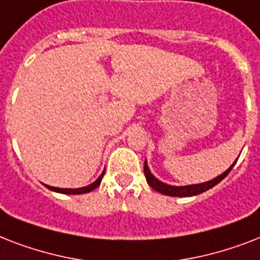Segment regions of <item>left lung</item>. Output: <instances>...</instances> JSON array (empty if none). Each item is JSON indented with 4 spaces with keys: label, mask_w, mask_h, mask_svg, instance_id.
I'll return each mask as SVG.
<instances>
[{
    "label": "left lung",
    "mask_w": 260,
    "mask_h": 260,
    "mask_svg": "<svg viewBox=\"0 0 260 260\" xmlns=\"http://www.w3.org/2000/svg\"><path fill=\"white\" fill-rule=\"evenodd\" d=\"M238 162V159L235 160L234 165L228 169L226 171L218 175L214 179H210L208 182H202V183H197V185H186V186H173V185H167L165 182L159 181L158 178L155 177L154 174L151 173L150 167L147 165V160L144 162V175H146V179L148 182V185L152 187L154 190L159 191V193L166 194V196H171V197H191V196H197V194H201L206 190L212 189L213 186H216L217 183L224 179V178L230 174V171L232 170V167L235 166V163Z\"/></svg>",
    "instance_id": "1"
}]
</instances>
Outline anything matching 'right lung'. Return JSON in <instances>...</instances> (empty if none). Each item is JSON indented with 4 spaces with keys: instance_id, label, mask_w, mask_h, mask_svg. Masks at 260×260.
<instances>
[{
    "instance_id": "obj_1",
    "label": "right lung",
    "mask_w": 260,
    "mask_h": 260,
    "mask_svg": "<svg viewBox=\"0 0 260 260\" xmlns=\"http://www.w3.org/2000/svg\"><path fill=\"white\" fill-rule=\"evenodd\" d=\"M104 174H105V171H102L101 175H100V177H98L93 183H90V185L87 186H83V187H78V189H62V187H54V186H48V185H46V187L47 189L52 190V191H56V193H62V194H85V193H89V191H93L95 187L100 186L102 177H104Z\"/></svg>"
}]
</instances>
